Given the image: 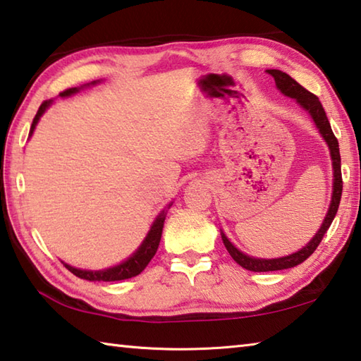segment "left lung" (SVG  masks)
Returning <instances> with one entry per match:
<instances>
[{"mask_svg":"<svg viewBox=\"0 0 361 361\" xmlns=\"http://www.w3.org/2000/svg\"><path fill=\"white\" fill-rule=\"evenodd\" d=\"M267 73L273 75L277 88H279V90L286 94V97L295 98L296 103H298L302 109H306L309 114H311L314 123L317 125L322 137L325 139V142L328 144V149H330L334 179H333V195H331L330 209H328V212H326L324 224H322L319 231L315 233V236L311 239V241H309L301 250L295 252V254H292V255L281 257V258H268V260L267 258L249 257V255L243 254L239 249H236L235 245L230 243V239L224 235V233H220V235H222V241L225 244V247H226V250H228V254L233 257V260H235L238 264H241L243 268L249 269V271H255V273H267V271H279V269L293 268V267H296V264L305 262L306 258L311 257L314 254V250L319 247L322 239H324V235L326 233V230L330 228L333 219L338 212L341 193H343V176H341L339 144H338L336 136L333 135L331 125H330V122H328L324 106H322L319 98L315 97L314 93L307 92L305 87H301L298 82L290 78L287 73H282V71H279V69H268Z\"/></svg>","mask_w":361,"mask_h":361,"instance_id":"8db88e82","label":"left lung"}]
</instances>
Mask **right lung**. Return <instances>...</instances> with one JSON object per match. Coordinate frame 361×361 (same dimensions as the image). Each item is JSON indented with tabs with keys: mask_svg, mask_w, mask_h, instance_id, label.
Instances as JSON below:
<instances>
[{
	"mask_svg": "<svg viewBox=\"0 0 361 361\" xmlns=\"http://www.w3.org/2000/svg\"><path fill=\"white\" fill-rule=\"evenodd\" d=\"M92 84H97V82H92ZM78 92H79V88L78 87H73V88H68V90H65V92H61L60 97H69V94L78 93ZM52 101L54 99H47V101H44V103L39 106V109H37L36 116L33 118V123H31L30 136L33 135V131L36 128L37 122H39L41 116H42L44 112H46L47 107L52 104ZM164 217H166V212L161 211L160 216H158L155 219V222L152 224L150 231L147 233V236H145L142 244L139 245V249L128 258V260L122 262L120 264H117V267H112V268H107V269H101V271H87V269H79V268L69 267V264H66V263H63V264H65V267L69 271H71L74 276H78V277H80V279H85V281L114 282V281L130 279V277H135L137 274H141L142 271H144V268L149 264V262L152 260V258H154L155 252L158 249V244H160Z\"/></svg>",
	"mask_w": 361,
	"mask_h": 361,
	"instance_id": "add662e5",
	"label": "right lung"
}]
</instances>
